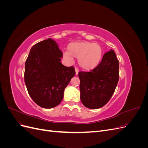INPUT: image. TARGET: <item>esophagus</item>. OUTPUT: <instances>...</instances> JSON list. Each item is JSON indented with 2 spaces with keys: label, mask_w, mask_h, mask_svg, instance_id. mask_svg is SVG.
I'll list each match as a JSON object with an SVG mask.
<instances>
[{
  "label": "esophagus",
  "mask_w": 148,
  "mask_h": 148,
  "mask_svg": "<svg viewBox=\"0 0 148 148\" xmlns=\"http://www.w3.org/2000/svg\"><path fill=\"white\" fill-rule=\"evenodd\" d=\"M75 71H76V75H77L79 72V70L78 68H77V67H75Z\"/></svg>",
  "instance_id": "34e87169"
}]
</instances>
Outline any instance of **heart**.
Listing matches in <instances>:
<instances>
[{
    "mask_svg": "<svg viewBox=\"0 0 148 148\" xmlns=\"http://www.w3.org/2000/svg\"><path fill=\"white\" fill-rule=\"evenodd\" d=\"M69 52L64 53V57L71 61L77 58L79 65L84 70H92L99 65L102 56V49L97 43L90 42H71L68 46Z\"/></svg>",
    "mask_w": 148,
    "mask_h": 148,
    "instance_id": "heart-1",
    "label": "heart"
}]
</instances>
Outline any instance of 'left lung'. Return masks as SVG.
I'll return each instance as SVG.
<instances>
[{"label":"left lung","instance_id":"obj_1","mask_svg":"<svg viewBox=\"0 0 148 148\" xmlns=\"http://www.w3.org/2000/svg\"><path fill=\"white\" fill-rule=\"evenodd\" d=\"M119 61L113 50L107 52L101 62L90 71H79L80 99L89 109H99L112 96L119 79Z\"/></svg>","mask_w":148,"mask_h":148}]
</instances>
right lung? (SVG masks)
Returning <instances> with one entry per match:
<instances>
[{
  "label": "right lung",
  "mask_w": 148,
  "mask_h": 148,
  "mask_svg": "<svg viewBox=\"0 0 148 148\" xmlns=\"http://www.w3.org/2000/svg\"><path fill=\"white\" fill-rule=\"evenodd\" d=\"M63 53L56 41L44 40L31 49L25 62V83L36 104L45 109L59 105L64 89L75 75L73 66L61 64Z\"/></svg>",
  "instance_id": "1"
}]
</instances>
